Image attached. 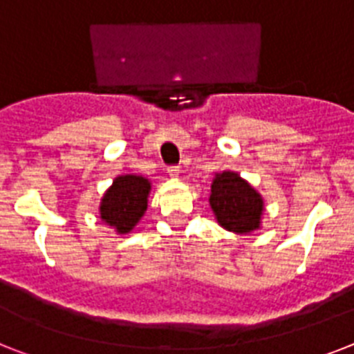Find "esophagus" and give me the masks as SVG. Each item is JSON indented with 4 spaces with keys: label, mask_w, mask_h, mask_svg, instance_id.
<instances>
[{
    "label": "esophagus",
    "mask_w": 354,
    "mask_h": 354,
    "mask_svg": "<svg viewBox=\"0 0 354 354\" xmlns=\"http://www.w3.org/2000/svg\"><path fill=\"white\" fill-rule=\"evenodd\" d=\"M167 172L171 178H178V174H180V165H169Z\"/></svg>",
    "instance_id": "esophagus-1"
}]
</instances>
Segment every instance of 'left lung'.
<instances>
[{
	"label": "left lung",
	"instance_id": "left-lung-1",
	"mask_svg": "<svg viewBox=\"0 0 354 354\" xmlns=\"http://www.w3.org/2000/svg\"><path fill=\"white\" fill-rule=\"evenodd\" d=\"M209 203L223 228L236 234H250L261 227L264 203L250 183L237 172L223 171L210 185Z\"/></svg>",
	"mask_w": 354,
	"mask_h": 354
}]
</instances>
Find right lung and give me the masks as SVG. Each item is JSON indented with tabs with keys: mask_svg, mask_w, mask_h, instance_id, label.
Here are the masks:
<instances>
[{
	"mask_svg": "<svg viewBox=\"0 0 354 354\" xmlns=\"http://www.w3.org/2000/svg\"><path fill=\"white\" fill-rule=\"evenodd\" d=\"M151 182L144 176L124 174L113 180L100 201V219L118 234L131 232L147 210Z\"/></svg>",
	"mask_w": 354,
	"mask_h": 354,
	"instance_id": "1",
	"label": "right lung"
}]
</instances>
